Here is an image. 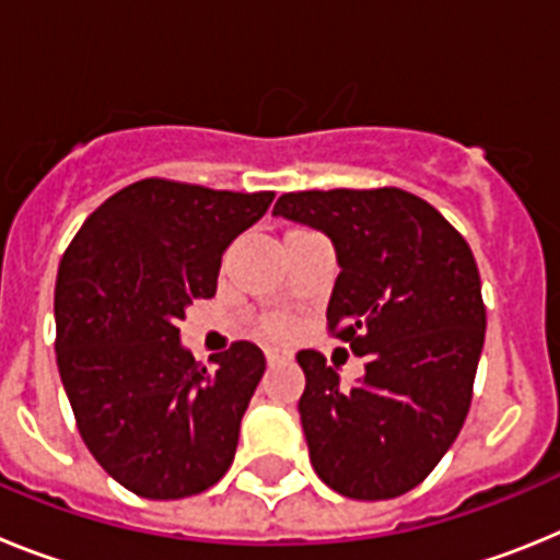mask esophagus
<instances>
[{
  "label": "esophagus",
  "mask_w": 560,
  "mask_h": 560,
  "mask_svg": "<svg viewBox=\"0 0 560 560\" xmlns=\"http://www.w3.org/2000/svg\"><path fill=\"white\" fill-rule=\"evenodd\" d=\"M291 355L285 353V350H266V361L269 364H280V361H289Z\"/></svg>",
  "instance_id": "34e87169"
}]
</instances>
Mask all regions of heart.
<instances>
[{"label":"heart","mask_w":560,"mask_h":560,"mask_svg":"<svg viewBox=\"0 0 560 560\" xmlns=\"http://www.w3.org/2000/svg\"><path fill=\"white\" fill-rule=\"evenodd\" d=\"M291 232H303V230H291ZM264 334L280 339V336L289 334V325H285L283 319H269V323H264Z\"/></svg>","instance_id":"heart-1"}]
</instances>
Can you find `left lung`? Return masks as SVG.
<instances>
[{
  "instance_id": "8db88e82",
  "label": "left lung",
  "mask_w": 560,
  "mask_h": 560,
  "mask_svg": "<svg viewBox=\"0 0 560 560\" xmlns=\"http://www.w3.org/2000/svg\"><path fill=\"white\" fill-rule=\"evenodd\" d=\"M275 215L334 241L328 330L368 355L341 387L323 353L300 350V420L314 471L348 499L412 491L452 448L485 345L477 260L429 201L398 187L283 192Z\"/></svg>"
}]
</instances>
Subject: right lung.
<instances>
[{
    "label": "right lung",
    "mask_w": 560,
    "mask_h": 560,
    "mask_svg": "<svg viewBox=\"0 0 560 560\" xmlns=\"http://www.w3.org/2000/svg\"><path fill=\"white\" fill-rule=\"evenodd\" d=\"M271 199L269 190L133 182L63 252L58 373L92 457L137 497H196L235 459L264 353L232 341L210 370L182 348L179 323L187 305L215 294L221 255Z\"/></svg>",
    "instance_id": "add662e5"
}]
</instances>
